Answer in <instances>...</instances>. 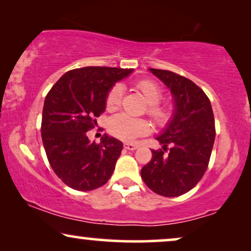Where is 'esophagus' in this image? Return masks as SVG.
<instances>
[{
    "instance_id": "34e87169",
    "label": "esophagus",
    "mask_w": 251,
    "mask_h": 251,
    "mask_svg": "<svg viewBox=\"0 0 251 251\" xmlns=\"http://www.w3.org/2000/svg\"><path fill=\"white\" fill-rule=\"evenodd\" d=\"M124 148L127 150H135L139 148V146L135 143H124Z\"/></svg>"
}]
</instances>
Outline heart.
Instances as JSON below:
<instances>
[{"label": "heart", "instance_id": "heart-1", "mask_svg": "<svg viewBox=\"0 0 251 251\" xmlns=\"http://www.w3.org/2000/svg\"><path fill=\"white\" fill-rule=\"evenodd\" d=\"M143 98L148 103V113L158 125H166L172 119L173 111L168 105H160L162 91L157 83L151 80H141L136 83ZM123 88L119 83L112 86L105 98V108L109 111L117 109L122 100ZM108 131L110 134L123 141H134L139 136L146 135L150 131V125L146 119L134 118L126 113H118L112 116L108 123Z\"/></svg>", "mask_w": 251, "mask_h": 251}]
</instances>
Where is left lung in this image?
<instances>
[{"label": "left lung", "mask_w": 251, "mask_h": 251, "mask_svg": "<svg viewBox=\"0 0 251 251\" xmlns=\"http://www.w3.org/2000/svg\"><path fill=\"white\" fill-rule=\"evenodd\" d=\"M171 91L172 119L157 136L162 149L152 150L141 178L152 192L176 198L189 192L208 169L215 142V117L205 93L192 80L166 70L149 69Z\"/></svg>", "instance_id": "left-lung-1"}]
</instances>
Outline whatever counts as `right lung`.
<instances>
[{"label": "right lung", "instance_id": "1", "mask_svg": "<svg viewBox=\"0 0 251 251\" xmlns=\"http://www.w3.org/2000/svg\"><path fill=\"white\" fill-rule=\"evenodd\" d=\"M133 69L86 66L68 71L51 87L42 110L41 136L56 176L75 190L99 188L111 178L123 142L104 134L91 142L87 131L105 110V98Z\"/></svg>", "mask_w": 251, "mask_h": 251}]
</instances>
